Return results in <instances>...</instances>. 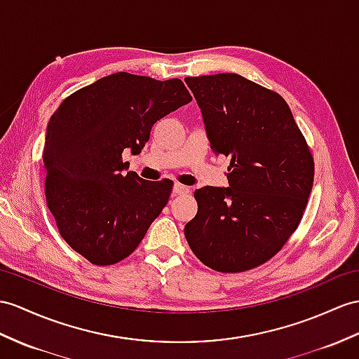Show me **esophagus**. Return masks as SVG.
<instances>
[{"mask_svg": "<svg viewBox=\"0 0 359 359\" xmlns=\"http://www.w3.org/2000/svg\"><path fill=\"white\" fill-rule=\"evenodd\" d=\"M187 191H189V187L180 184V182H177V184L173 186V194L175 195H184V194H187Z\"/></svg>", "mask_w": 359, "mask_h": 359, "instance_id": "esophagus-1", "label": "esophagus"}]
</instances>
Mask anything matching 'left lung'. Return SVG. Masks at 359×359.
Masks as SVG:
<instances>
[{"label":"left lung","mask_w":359,"mask_h":359,"mask_svg":"<svg viewBox=\"0 0 359 359\" xmlns=\"http://www.w3.org/2000/svg\"><path fill=\"white\" fill-rule=\"evenodd\" d=\"M203 114L210 147L230 158V187L195 191L184 226L204 265L242 273L265 264L299 226L313 184V160L282 95L234 73L184 79Z\"/></svg>","instance_id":"8db88e82"}]
</instances>
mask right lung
Listing matches in <instances>:
<instances>
[{"label":"right lung","instance_id":"add662e5","mask_svg":"<svg viewBox=\"0 0 359 359\" xmlns=\"http://www.w3.org/2000/svg\"><path fill=\"white\" fill-rule=\"evenodd\" d=\"M191 100L180 79L116 73L67 97L51 116L46 198L65 242L94 265L123 260L165 207L170 180L128 172L121 154H140L160 118Z\"/></svg>","mask_w":359,"mask_h":359}]
</instances>
